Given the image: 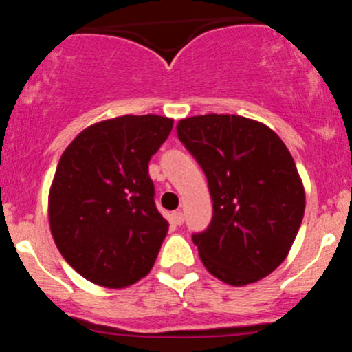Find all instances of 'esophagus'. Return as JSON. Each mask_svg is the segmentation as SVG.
Here are the masks:
<instances>
[{"label":"esophagus","instance_id":"34e87169","mask_svg":"<svg viewBox=\"0 0 352 352\" xmlns=\"http://www.w3.org/2000/svg\"><path fill=\"white\" fill-rule=\"evenodd\" d=\"M170 219H173V222L176 223V226H182V223L185 222V214H183L182 211H174V213L170 214Z\"/></svg>","mask_w":352,"mask_h":352}]
</instances>
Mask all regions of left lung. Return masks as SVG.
Wrapping results in <instances>:
<instances>
[{"label":"left lung","instance_id":"8db88e82","mask_svg":"<svg viewBox=\"0 0 352 352\" xmlns=\"http://www.w3.org/2000/svg\"><path fill=\"white\" fill-rule=\"evenodd\" d=\"M178 138L204 170L213 201L206 231L192 234L201 261L231 285L257 282L287 257L305 213V190L282 139L232 114L182 120Z\"/></svg>","mask_w":352,"mask_h":352}]
</instances>
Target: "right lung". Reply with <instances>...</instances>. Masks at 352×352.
Here are the masks:
<instances>
[{
  "instance_id": "add662e5",
  "label": "right lung",
  "mask_w": 352,
  "mask_h": 352,
  "mask_svg": "<svg viewBox=\"0 0 352 352\" xmlns=\"http://www.w3.org/2000/svg\"><path fill=\"white\" fill-rule=\"evenodd\" d=\"M173 130L155 114L88 126L63 151L49 192L54 243L89 282L121 289L153 268L169 223L155 206L148 164Z\"/></svg>"
}]
</instances>
